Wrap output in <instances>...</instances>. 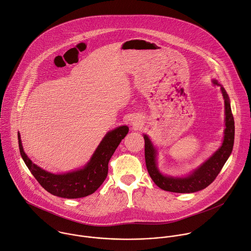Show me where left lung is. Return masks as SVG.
<instances>
[{"label": "left lung", "mask_w": 251, "mask_h": 251, "mask_svg": "<svg viewBox=\"0 0 251 251\" xmlns=\"http://www.w3.org/2000/svg\"><path fill=\"white\" fill-rule=\"evenodd\" d=\"M212 82L214 85L221 87L223 98L225 100L226 129L224 132V141L218 151H215L210 158H208L200 167L194 170L190 175L186 177H171L161 174L157 168L156 150L149 137L144 135L145 158L148 172L155 185L164 191L180 194H190L205 189L216 179L232 153L235 140V121L231 109L230 100L225 89L218 83V81L212 80Z\"/></svg>", "instance_id": "left-lung-1"}]
</instances>
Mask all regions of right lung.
Masks as SVG:
<instances>
[{
  "mask_svg": "<svg viewBox=\"0 0 251 251\" xmlns=\"http://www.w3.org/2000/svg\"><path fill=\"white\" fill-rule=\"evenodd\" d=\"M128 131L127 126H120L108 132L84 168L64 174H52L32 163L23 151L19 133L17 135L21 157L38 183L55 197L80 199L92 195L103 183L108 172V161Z\"/></svg>",
  "mask_w": 251,
  "mask_h": 251,
  "instance_id": "add662e5",
  "label": "right lung"
}]
</instances>
